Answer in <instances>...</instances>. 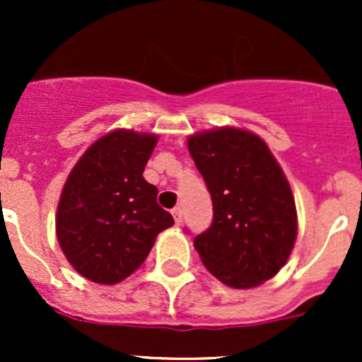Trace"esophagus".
<instances>
[{
	"instance_id": "34e87169",
	"label": "esophagus",
	"mask_w": 362,
	"mask_h": 362,
	"mask_svg": "<svg viewBox=\"0 0 362 362\" xmlns=\"http://www.w3.org/2000/svg\"><path fill=\"white\" fill-rule=\"evenodd\" d=\"M171 214H173L175 222H177V224L180 226V224H182V208H180V206L173 208V211H171Z\"/></svg>"
}]
</instances>
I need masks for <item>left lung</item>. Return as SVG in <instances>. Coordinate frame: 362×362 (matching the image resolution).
I'll return each instance as SVG.
<instances>
[{"label":"left lung","instance_id":"left-lung-1","mask_svg":"<svg viewBox=\"0 0 362 362\" xmlns=\"http://www.w3.org/2000/svg\"><path fill=\"white\" fill-rule=\"evenodd\" d=\"M187 144L214 204L210 228L194 238L203 264L235 289L261 286L286 264L298 235L282 168L249 131L221 127Z\"/></svg>","mask_w":362,"mask_h":362}]
</instances>
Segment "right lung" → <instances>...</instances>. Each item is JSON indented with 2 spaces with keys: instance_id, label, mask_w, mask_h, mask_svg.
Returning <instances> with one entry per match:
<instances>
[{
  "instance_id": "1",
  "label": "right lung",
  "mask_w": 362,
  "mask_h": 362,
  "mask_svg": "<svg viewBox=\"0 0 362 362\" xmlns=\"http://www.w3.org/2000/svg\"><path fill=\"white\" fill-rule=\"evenodd\" d=\"M154 134L119 129L90 145L69 173L56 231L69 264L96 284H117L147 259L163 229L175 224L144 178Z\"/></svg>"
}]
</instances>
